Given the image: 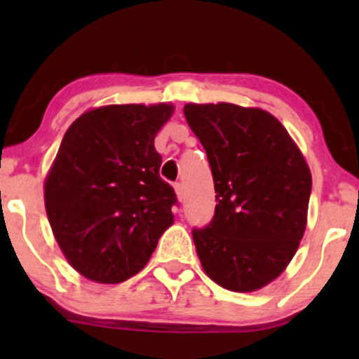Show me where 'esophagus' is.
<instances>
[{
	"instance_id": "34e87169",
	"label": "esophagus",
	"mask_w": 359,
	"mask_h": 359,
	"mask_svg": "<svg viewBox=\"0 0 359 359\" xmlns=\"http://www.w3.org/2000/svg\"><path fill=\"white\" fill-rule=\"evenodd\" d=\"M174 189H175L177 197H179V201H182L184 199V185L180 184V182H175L174 184Z\"/></svg>"
}]
</instances>
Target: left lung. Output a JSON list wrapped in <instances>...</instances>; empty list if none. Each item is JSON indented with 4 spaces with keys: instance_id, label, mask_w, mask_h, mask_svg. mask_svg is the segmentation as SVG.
I'll use <instances>...</instances> for the list:
<instances>
[{
    "instance_id": "left-lung-1",
    "label": "left lung",
    "mask_w": 359,
    "mask_h": 359,
    "mask_svg": "<svg viewBox=\"0 0 359 359\" xmlns=\"http://www.w3.org/2000/svg\"><path fill=\"white\" fill-rule=\"evenodd\" d=\"M189 126L208 155L216 211L194 228L209 278L233 292L265 287L294 258L307 224L312 177L277 118L229 102L185 104Z\"/></svg>"
}]
</instances>
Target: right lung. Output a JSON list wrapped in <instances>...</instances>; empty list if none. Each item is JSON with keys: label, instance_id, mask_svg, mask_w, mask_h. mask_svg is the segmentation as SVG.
<instances>
[{"label": "right lung", "instance_id": "obj_1", "mask_svg": "<svg viewBox=\"0 0 359 359\" xmlns=\"http://www.w3.org/2000/svg\"><path fill=\"white\" fill-rule=\"evenodd\" d=\"M172 113L163 102L104 106L65 131L45 179V209L62 253L86 278L133 277L174 222L177 196L154 145Z\"/></svg>", "mask_w": 359, "mask_h": 359}]
</instances>
